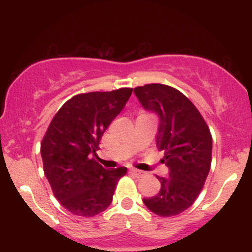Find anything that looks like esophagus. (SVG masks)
<instances>
[{
	"label": "esophagus",
	"instance_id": "esophagus-1",
	"mask_svg": "<svg viewBox=\"0 0 252 252\" xmlns=\"http://www.w3.org/2000/svg\"><path fill=\"white\" fill-rule=\"evenodd\" d=\"M130 172H131L135 176H137V178H142V176L144 175V172H142V170L136 169V168H131V169H130Z\"/></svg>",
	"mask_w": 252,
	"mask_h": 252
}]
</instances>
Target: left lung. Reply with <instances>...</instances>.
<instances>
[{"instance_id": "1", "label": "left lung", "mask_w": 252, "mask_h": 252, "mask_svg": "<svg viewBox=\"0 0 252 252\" xmlns=\"http://www.w3.org/2000/svg\"><path fill=\"white\" fill-rule=\"evenodd\" d=\"M138 102L158 116L156 146L163 150L161 161L168 167L158 193L143 199L155 215L172 217L192 206L200 194L212 161V136L194 104L179 90L163 84L134 89Z\"/></svg>"}]
</instances>
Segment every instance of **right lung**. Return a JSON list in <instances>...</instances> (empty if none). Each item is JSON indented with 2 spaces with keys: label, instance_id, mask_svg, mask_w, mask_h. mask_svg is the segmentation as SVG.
Wrapping results in <instances>:
<instances>
[{
  "label": "right lung",
  "instance_id": "add662e5",
  "mask_svg": "<svg viewBox=\"0 0 252 252\" xmlns=\"http://www.w3.org/2000/svg\"><path fill=\"white\" fill-rule=\"evenodd\" d=\"M132 89L80 94L53 117L41 142L43 172L54 196L76 216L94 217L110 206L126 167L105 169L94 160L110 123L122 111Z\"/></svg>",
  "mask_w": 252,
  "mask_h": 252
}]
</instances>
